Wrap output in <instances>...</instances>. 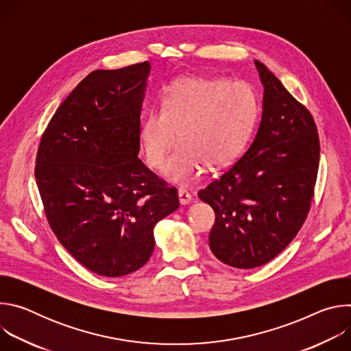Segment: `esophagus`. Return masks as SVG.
<instances>
[{
	"mask_svg": "<svg viewBox=\"0 0 351 351\" xmlns=\"http://www.w3.org/2000/svg\"><path fill=\"white\" fill-rule=\"evenodd\" d=\"M178 195H179V202H180V204L182 206H187V204H190L191 203V194L189 193V191H186V190H179V193H178Z\"/></svg>",
	"mask_w": 351,
	"mask_h": 351,
	"instance_id": "esophagus-1",
	"label": "esophagus"
}]
</instances>
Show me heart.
<instances>
[{
    "label": "heart",
    "instance_id": "1",
    "mask_svg": "<svg viewBox=\"0 0 351 351\" xmlns=\"http://www.w3.org/2000/svg\"><path fill=\"white\" fill-rule=\"evenodd\" d=\"M256 115L254 93L240 80L184 77L172 83L161 110L148 111L138 129L147 165L158 169L178 140L164 168L171 183L189 184L203 171L232 162L244 147Z\"/></svg>",
    "mask_w": 351,
    "mask_h": 351
}]
</instances>
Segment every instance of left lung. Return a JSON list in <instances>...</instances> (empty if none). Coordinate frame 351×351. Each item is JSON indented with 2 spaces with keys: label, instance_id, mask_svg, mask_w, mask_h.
Masks as SVG:
<instances>
[{
  "label": "left lung",
  "instance_id": "obj_1",
  "mask_svg": "<svg viewBox=\"0 0 351 351\" xmlns=\"http://www.w3.org/2000/svg\"><path fill=\"white\" fill-rule=\"evenodd\" d=\"M263 117L247 152L198 191L215 211L210 248L250 269L274 260L302 229L314 195L319 137L310 111L260 61Z\"/></svg>",
  "mask_w": 351,
  "mask_h": 351
}]
</instances>
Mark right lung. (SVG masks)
I'll return each mask as SVG.
<instances>
[{"instance_id":"right-lung-1","label":"right lung","mask_w":351,"mask_h":351,"mask_svg":"<svg viewBox=\"0 0 351 351\" xmlns=\"http://www.w3.org/2000/svg\"><path fill=\"white\" fill-rule=\"evenodd\" d=\"M148 61L87 75L49 121L34 176L47 221L88 271L108 278L141 268L154 226L179 208L169 187L138 160Z\"/></svg>"}]
</instances>
